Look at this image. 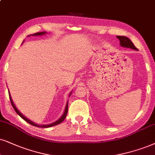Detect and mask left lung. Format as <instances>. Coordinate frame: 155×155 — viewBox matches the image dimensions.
<instances>
[{
  "label": "left lung",
  "mask_w": 155,
  "mask_h": 155,
  "mask_svg": "<svg viewBox=\"0 0 155 155\" xmlns=\"http://www.w3.org/2000/svg\"><path fill=\"white\" fill-rule=\"evenodd\" d=\"M117 38L119 40L120 42V46L121 47H125V48H130L134 50H138L136 47L134 46V45L133 44V43L131 41V40L129 38H127L126 36H117Z\"/></svg>",
  "instance_id": "8db88e82"
}]
</instances>
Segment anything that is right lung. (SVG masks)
Listing matches in <instances>:
<instances>
[{
    "instance_id": "1",
    "label": "right lung",
    "mask_w": 155,
    "mask_h": 155,
    "mask_svg": "<svg viewBox=\"0 0 155 155\" xmlns=\"http://www.w3.org/2000/svg\"><path fill=\"white\" fill-rule=\"evenodd\" d=\"M47 32H46V31H44V32H38V33H36V34H31V35H28V36H44V35L46 34ZM72 93V91H71V93H70L69 94V97L71 96ZM8 94H9V97H10V100H11V104H12L13 109H14V110L15 111V112H16L20 116L21 118H22L23 119H24V120L26 121V122L29 123V124L33 125V126H35V127H42V128H48V127H53V126H55V125H57V124H59L60 123H61L62 121H63L64 120V119H65V117H66V115H67V112H68V101L67 103H66V107H65V109H64V112L63 114H62V116L60 117L59 119H58V120H56V121H54V122L51 123V124H43V125H40V124H36V123L34 122L33 121L30 120V119H28L27 117H25L24 115L22 114L21 113V111L18 110L16 108V107H15L14 103H13V101L12 100V98H11V94H10V92L8 91Z\"/></svg>"
}]
</instances>
